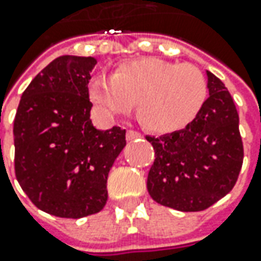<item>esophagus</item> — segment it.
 <instances>
[{
  "instance_id": "obj_1",
  "label": "esophagus",
  "mask_w": 261,
  "mask_h": 261,
  "mask_svg": "<svg viewBox=\"0 0 261 261\" xmlns=\"http://www.w3.org/2000/svg\"><path fill=\"white\" fill-rule=\"evenodd\" d=\"M139 138H142V135L139 132H136V130H127L126 132V139L127 141H134V139H139Z\"/></svg>"
}]
</instances>
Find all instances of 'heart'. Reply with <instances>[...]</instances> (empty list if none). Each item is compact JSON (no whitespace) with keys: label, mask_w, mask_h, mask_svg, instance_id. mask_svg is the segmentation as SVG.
<instances>
[{"label":"heart","mask_w":261,"mask_h":261,"mask_svg":"<svg viewBox=\"0 0 261 261\" xmlns=\"http://www.w3.org/2000/svg\"><path fill=\"white\" fill-rule=\"evenodd\" d=\"M88 97L107 115H125L138 103V117L146 129L167 134L195 120L207 98L203 72L192 64H174L155 56L116 66L112 75H94Z\"/></svg>","instance_id":"obj_1"}]
</instances>
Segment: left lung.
<instances>
[{"label": "left lung", "instance_id": "left-lung-1", "mask_svg": "<svg viewBox=\"0 0 261 261\" xmlns=\"http://www.w3.org/2000/svg\"><path fill=\"white\" fill-rule=\"evenodd\" d=\"M209 97L195 120L181 130L146 136L155 160L146 189L156 203L181 212H199L236 186L244 148L234 100L224 83L206 71Z\"/></svg>", "mask_w": 261, "mask_h": 261}]
</instances>
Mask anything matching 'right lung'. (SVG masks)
<instances>
[{
    "label": "right lung",
    "instance_id": "obj_1",
    "mask_svg": "<svg viewBox=\"0 0 261 261\" xmlns=\"http://www.w3.org/2000/svg\"><path fill=\"white\" fill-rule=\"evenodd\" d=\"M91 56H59L21 95L14 119V171L36 207L59 218L100 212L107 175L126 145V130L95 129L88 97Z\"/></svg>",
    "mask_w": 261,
    "mask_h": 261
}]
</instances>
